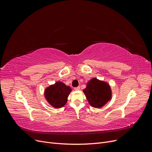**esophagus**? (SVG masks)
Masks as SVG:
<instances>
[{"label":"esophagus","instance_id":"esophagus-1","mask_svg":"<svg viewBox=\"0 0 152 152\" xmlns=\"http://www.w3.org/2000/svg\"><path fill=\"white\" fill-rule=\"evenodd\" d=\"M80 89V87H75V88H74V89H75V91H79Z\"/></svg>","mask_w":152,"mask_h":152}]
</instances>
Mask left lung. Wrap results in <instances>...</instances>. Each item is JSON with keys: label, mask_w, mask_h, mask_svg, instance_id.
Listing matches in <instances>:
<instances>
[{"label": "left lung", "mask_w": 152, "mask_h": 152, "mask_svg": "<svg viewBox=\"0 0 152 152\" xmlns=\"http://www.w3.org/2000/svg\"><path fill=\"white\" fill-rule=\"evenodd\" d=\"M83 92L89 103L94 108H102L112 99V89L110 85L96 78L87 82Z\"/></svg>", "instance_id": "1"}]
</instances>
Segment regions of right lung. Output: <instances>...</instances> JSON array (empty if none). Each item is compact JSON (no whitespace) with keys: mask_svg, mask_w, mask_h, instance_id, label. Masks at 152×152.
Listing matches in <instances>:
<instances>
[{"mask_svg":"<svg viewBox=\"0 0 152 152\" xmlns=\"http://www.w3.org/2000/svg\"><path fill=\"white\" fill-rule=\"evenodd\" d=\"M72 89L62 82H56L45 89L44 96L48 102L54 108L63 107L67 102V98Z\"/></svg>","mask_w":152,"mask_h":152,"instance_id":"1","label":"right lung"}]
</instances>
